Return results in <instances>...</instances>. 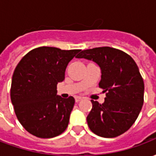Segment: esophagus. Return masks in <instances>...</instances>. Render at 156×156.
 Wrapping results in <instances>:
<instances>
[{
    "label": "esophagus",
    "instance_id": "esophagus-1",
    "mask_svg": "<svg viewBox=\"0 0 156 156\" xmlns=\"http://www.w3.org/2000/svg\"><path fill=\"white\" fill-rule=\"evenodd\" d=\"M81 99H82V97H79V96H76V97H75V101L77 102V103L80 101Z\"/></svg>",
    "mask_w": 156,
    "mask_h": 156
}]
</instances>
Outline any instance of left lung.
I'll return each instance as SVG.
<instances>
[{"instance_id":"obj_1","label":"left lung","mask_w":156,"mask_h":156,"mask_svg":"<svg viewBox=\"0 0 156 156\" xmlns=\"http://www.w3.org/2000/svg\"><path fill=\"white\" fill-rule=\"evenodd\" d=\"M92 60L101 69L99 88L106 93L103 104L91 100L87 122L98 136L115 138L133 125L144 104V80L134 59L124 51L102 47L82 51L76 57Z\"/></svg>"}]
</instances>
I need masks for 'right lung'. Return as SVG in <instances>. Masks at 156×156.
I'll use <instances>...</instances> for the list:
<instances>
[{
    "label": "right lung",
    "instance_id": "add662e5",
    "mask_svg": "<svg viewBox=\"0 0 156 156\" xmlns=\"http://www.w3.org/2000/svg\"><path fill=\"white\" fill-rule=\"evenodd\" d=\"M80 50L35 48L22 58L13 73L11 99L17 119L38 138L58 136L67 129L75 99L57 95L68 62Z\"/></svg>",
    "mask_w": 156,
    "mask_h": 156
}]
</instances>
